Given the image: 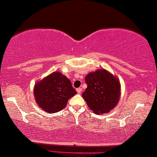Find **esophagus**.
I'll use <instances>...</instances> for the list:
<instances>
[{"label":"esophagus","instance_id":"esophagus-1","mask_svg":"<svg viewBox=\"0 0 157 157\" xmlns=\"http://www.w3.org/2000/svg\"><path fill=\"white\" fill-rule=\"evenodd\" d=\"M76 91L78 92V94H81V92L82 91V89H81V88H78V89H76Z\"/></svg>","mask_w":157,"mask_h":157}]
</instances>
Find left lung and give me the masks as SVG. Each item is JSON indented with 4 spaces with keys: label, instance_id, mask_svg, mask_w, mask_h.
<instances>
[{
    "label": "left lung",
    "instance_id": "left-lung-1",
    "mask_svg": "<svg viewBox=\"0 0 157 157\" xmlns=\"http://www.w3.org/2000/svg\"><path fill=\"white\" fill-rule=\"evenodd\" d=\"M87 88L82 94L90 109L96 114L110 111L118 104L120 83L117 78L104 69L89 73L85 78Z\"/></svg>",
    "mask_w": 157,
    "mask_h": 157
}]
</instances>
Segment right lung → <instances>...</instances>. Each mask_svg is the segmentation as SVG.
I'll return each mask as SVG.
<instances>
[{
    "label": "right lung",
    "instance_id": "1",
    "mask_svg": "<svg viewBox=\"0 0 157 157\" xmlns=\"http://www.w3.org/2000/svg\"><path fill=\"white\" fill-rule=\"evenodd\" d=\"M71 82L60 72H53L34 87V96L40 108L53 113L64 109L70 98L76 94Z\"/></svg>",
    "mask_w": 157,
    "mask_h": 157
}]
</instances>
